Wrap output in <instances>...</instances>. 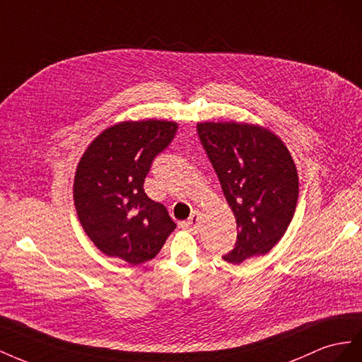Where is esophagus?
I'll return each mask as SVG.
<instances>
[{
  "instance_id": "1",
  "label": "esophagus",
  "mask_w": 362,
  "mask_h": 362,
  "mask_svg": "<svg viewBox=\"0 0 362 362\" xmlns=\"http://www.w3.org/2000/svg\"><path fill=\"white\" fill-rule=\"evenodd\" d=\"M200 220H202V214H200L199 211H194V212L191 214L189 218H188V221H183L182 226L185 227V229H189V230L197 232Z\"/></svg>"
}]
</instances>
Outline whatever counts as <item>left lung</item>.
Returning a JSON list of instances; mask_svg holds the SVG:
<instances>
[{
  "label": "left lung",
  "instance_id": "obj_1",
  "mask_svg": "<svg viewBox=\"0 0 362 362\" xmlns=\"http://www.w3.org/2000/svg\"><path fill=\"white\" fill-rule=\"evenodd\" d=\"M197 132L238 229L235 249L223 259L241 264L268 253L297 206L298 175L290 150L257 124L199 122Z\"/></svg>",
  "mask_w": 362,
  "mask_h": 362
}]
</instances>
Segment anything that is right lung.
I'll list each match as a JSON object with an SVG mask.
<instances>
[{
    "label": "right lung",
    "instance_id": "add662e5",
    "mask_svg": "<svg viewBox=\"0 0 362 362\" xmlns=\"http://www.w3.org/2000/svg\"><path fill=\"white\" fill-rule=\"evenodd\" d=\"M175 132L174 121H122L103 130L80 158L74 206L100 252L139 265L153 259L175 229L167 208L144 191L153 159Z\"/></svg>",
    "mask_w": 362,
    "mask_h": 362
}]
</instances>
